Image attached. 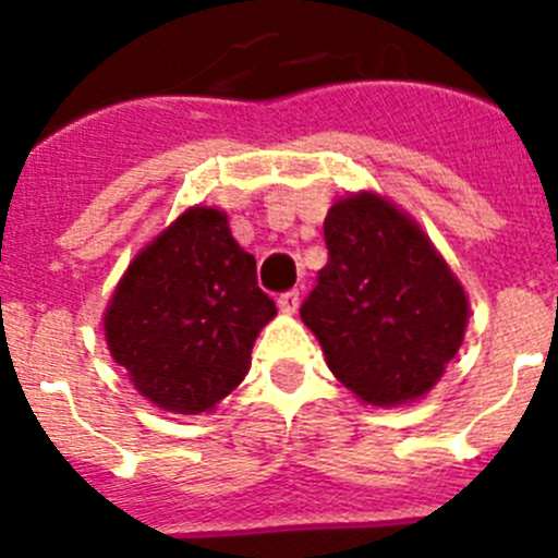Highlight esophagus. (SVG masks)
<instances>
[{
  "label": "esophagus",
  "instance_id": "esophagus-1",
  "mask_svg": "<svg viewBox=\"0 0 558 558\" xmlns=\"http://www.w3.org/2000/svg\"><path fill=\"white\" fill-rule=\"evenodd\" d=\"M299 302H302V295H299V290H288V293H282L279 299H276V304H279V310L288 315H293L295 310H299Z\"/></svg>",
  "mask_w": 558,
  "mask_h": 558
}]
</instances>
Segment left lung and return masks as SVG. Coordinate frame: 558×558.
Segmentation results:
<instances>
[{
  "label": "left lung",
  "mask_w": 558,
  "mask_h": 558,
  "mask_svg": "<svg viewBox=\"0 0 558 558\" xmlns=\"http://www.w3.org/2000/svg\"><path fill=\"white\" fill-rule=\"evenodd\" d=\"M329 259L302 304L335 377L366 405L425 397L470 318L461 282L413 218L377 192L329 206Z\"/></svg>",
  "instance_id": "obj_1"
}]
</instances>
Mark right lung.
<instances>
[{
  "label": "right lung",
  "instance_id": "add662e5",
  "mask_svg": "<svg viewBox=\"0 0 558 558\" xmlns=\"http://www.w3.org/2000/svg\"><path fill=\"white\" fill-rule=\"evenodd\" d=\"M276 315L256 288V259L229 215L190 206L133 256L102 315L111 357L161 411L204 413L251 368L259 329Z\"/></svg>",
  "mask_w": 558,
  "mask_h": 558
}]
</instances>
